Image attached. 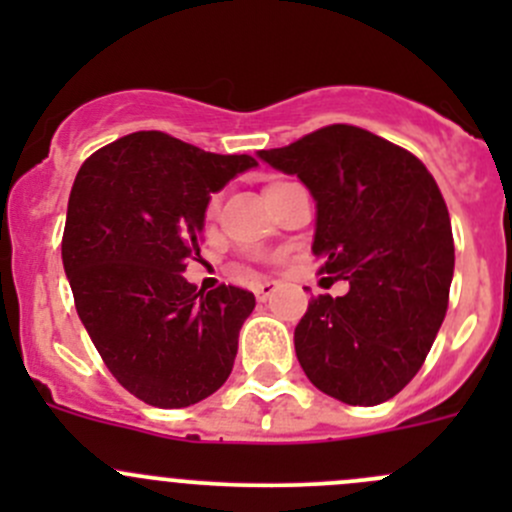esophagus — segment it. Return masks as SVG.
Segmentation results:
<instances>
[{
  "mask_svg": "<svg viewBox=\"0 0 512 512\" xmlns=\"http://www.w3.org/2000/svg\"><path fill=\"white\" fill-rule=\"evenodd\" d=\"M275 282L272 280H262V282H257L255 285V297L260 299V302H265V299H270L272 297V292H275Z\"/></svg>",
  "mask_w": 512,
  "mask_h": 512,
  "instance_id": "obj_1",
  "label": "esophagus"
}]
</instances>
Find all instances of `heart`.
Masks as SVG:
<instances>
[{"instance_id":"heart-1","label":"heart","mask_w":512,"mask_h":512,"mask_svg":"<svg viewBox=\"0 0 512 512\" xmlns=\"http://www.w3.org/2000/svg\"><path fill=\"white\" fill-rule=\"evenodd\" d=\"M280 185H285V180H275V183H270V185H267V190H265V193H270V190L280 188Z\"/></svg>"}]
</instances>
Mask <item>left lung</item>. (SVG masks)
Wrapping results in <instances>:
<instances>
[{"label": "left lung", "instance_id": "8db88e82", "mask_svg": "<svg viewBox=\"0 0 512 512\" xmlns=\"http://www.w3.org/2000/svg\"><path fill=\"white\" fill-rule=\"evenodd\" d=\"M257 156L307 185L319 272L349 282L342 297H314L294 329L304 374L344 404L389 401L446 317L456 255L436 180L409 151L347 123Z\"/></svg>", "mask_w": 512, "mask_h": 512}]
</instances>
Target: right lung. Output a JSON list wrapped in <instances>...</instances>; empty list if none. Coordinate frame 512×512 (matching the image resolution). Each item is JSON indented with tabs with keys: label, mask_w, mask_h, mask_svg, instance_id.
Segmentation results:
<instances>
[{
	"label": "right lung",
	"mask_w": 512,
	"mask_h": 512,
	"mask_svg": "<svg viewBox=\"0 0 512 512\" xmlns=\"http://www.w3.org/2000/svg\"><path fill=\"white\" fill-rule=\"evenodd\" d=\"M255 165L138 131L76 173L61 240L76 312L108 371L146 404L183 409L230 376L255 294L198 292L183 272L200 257L210 193Z\"/></svg>",
	"instance_id": "obj_1"
}]
</instances>
